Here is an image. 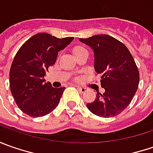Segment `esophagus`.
Returning a JSON list of instances; mask_svg holds the SVG:
<instances>
[{"mask_svg": "<svg viewBox=\"0 0 153 153\" xmlns=\"http://www.w3.org/2000/svg\"><path fill=\"white\" fill-rule=\"evenodd\" d=\"M77 89H78L81 93H85V92L88 90V88H84V87H78Z\"/></svg>", "mask_w": 153, "mask_h": 153, "instance_id": "obj_1", "label": "esophagus"}]
</instances>
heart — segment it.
<instances>
[{"label": "heart", "mask_w": 153, "mask_h": 153, "mask_svg": "<svg viewBox=\"0 0 153 153\" xmlns=\"http://www.w3.org/2000/svg\"><path fill=\"white\" fill-rule=\"evenodd\" d=\"M85 52H88V51L82 47H76V48H74V54H75V56L78 55V54L82 53H85Z\"/></svg>", "instance_id": "1"}]
</instances>
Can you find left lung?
Here are the masks:
<instances>
[{
	"mask_svg": "<svg viewBox=\"0 0 153 153\" xmlns=\"http://www.w3.org/2000/svg\"><path fill=\"white\" fill-rule=\"evenodd\" d=\"M94 52V70L101 74L100 85L94 101L87 107L96 116L111 117L125 110L138 89L140 73L132 54L125 45L108 35L81 38Z\"/></svg>",
	"mask_w": 153,
	"mask_h": 153,
	"instance_id": "left-lung-1",
	"label": "left lung"
}]
</instances>
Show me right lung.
<instances>
[{
    "mask_svg": "<svg viewBox=\"0 0 153 153\" xmlns=\"http://www.w3.org/2000/svg\"><path fill=\"white\" fill-rule=\"evenodd\" d=\"M73 39L38 33L17 52L10 68L9 83L15 102L24 113L39 117L57 107L65 88H53L50 82H45L44 76L48 67L54 65L58 53Z\"/></svg>",
    "mask_w": 153,
    "mask_h": 153,
    "instance_id": "1",
    "label": "right lung"
}]
</instances>
